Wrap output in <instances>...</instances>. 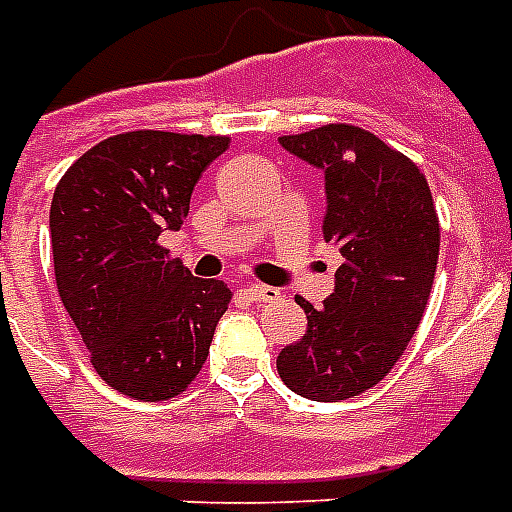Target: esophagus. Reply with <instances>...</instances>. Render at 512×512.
Returning a JSON list of instances; mask_svg holds the SVG:
<instances>
[{
  "mask_svg": "<svg viewBox=\"0 0 512 512\" xmlns=\"http://www.w3.org/2000/svg\"><path fill=\"white\" fill-rule=\"evenodd\" d=\"M246 295L257 301V304H266V301H276L279 298V290L268 285H246Z\"/></svg>",
  "mask_w": 512,
  "mask_h": 512,
  "instance_id": "esophagus-1",
  "label": "esophagus"
}]
</instances>
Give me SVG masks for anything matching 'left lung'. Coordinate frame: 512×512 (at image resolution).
Here are the masks:
<instances>
[{
	"instance_id": "left-lung-1",
	"label": "left lung",
	"mask_w": 512,
	"mask_h": 512,
	"mask_svg": "<svg viewBox=\"0 0 512 512\" xmlns=\"http://www.w3.org/2000/svg\"><path fill=\"white\" fill-rule=\"evenodd\" d=\"M279 143L323 170V233L344 263L320 309L298 301L306 333L276 369L304 399H352L391 372L423 317L439 257L431 189L415 162L361 127L325 124Z\"/></svg>"
}]
</instances>
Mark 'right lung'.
<instances>
[{"mask_svg":"<svg viewBox=\"0 0 512 512\" xmlns=\"http://www.w3.org/2000/svg\"><path fill=\"white\" fill-rule=\"evenodd\" d=\"M219 135H113L70 165L51 200L59 298L92 366L124 396L165 401L198 377L230 290L198 279L160 246L179 230Z\"/></svg>","mask_w":512,"mask_h":512,"instance_id":"add662e5","label":"right lung"}]
</instances>
